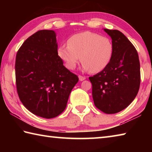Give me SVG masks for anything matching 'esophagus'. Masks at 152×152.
Instances as JSON below:
<instances>
[{"instance_id": "obj_1", "label": "esophagus", "mask_w": 152, "mask_h": 152, "mask_svg": "<svg viewBox=\"0 0 152 152\" xmlns=\"http://www.w3.org/2000/svg\"><path fill=\"white\" fill-rule=\"evenodd\" d=\"M78 78H79V80L80 81H83V80H84L86 79V77L82 76H80V75L78 76Z\"/></svg>"}]
</instances>
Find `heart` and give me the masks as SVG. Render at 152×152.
Instances as JSON below:
<instances>
[{"label":"heart","instance_id":"heart-1","mask_svg":"<svg viewBox=\"0 0 152 152\" xmlns=\"http://www.w3.org/2000/svg\"><path fill=\"white\" fill-rule=\"evenodd\" d=\"M114 46L111 39L91 31H84L70 36L67 44L58 48L57 55L69 70H74L82 61V68L91 73L104 70L111 61Z\"/></svg>","mask_w":152,"mask_h":152}]
</instances>
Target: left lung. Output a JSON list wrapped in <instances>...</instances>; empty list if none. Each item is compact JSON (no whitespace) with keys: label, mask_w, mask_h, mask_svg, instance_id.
I'll return each mask as SVG.
<instances>
[{"label":"left lung","mask_w":152,"mask_h":152,"mask_svg":"<svg viewBox=\"0 0 152 152\" xmlns=\"http://www.w3.org/2000/svg\"><path fill=\"white\" fill-rule=\"evenodd\" d=\"M112 39L114 52L109 65L89 77L94 105L107 114L125 109L140 89V63L137 51L126 36L118 30L104 29Z\"/></svg>","instance_id":"8db88e82"}]
</instances>
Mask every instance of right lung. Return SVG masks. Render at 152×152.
Returning <instances> with one entry per match:
<instances>
[{
    "label": "right lung",
    "instance_id": "1",
    "mask_svg": "<svg viewBox=\"0 0 152 152\" xmlns=\"http://www.w3.org/2000/svg\"><path fill=\"white\" fill-rule=\"evenodd\" d=\"M54 31L40 30L25 41L17 51L15 77L18 95L33 114L51 119L65 110L78 77L57 55Z\"/></svg>",
    "mask_w": 152,
    "mask_h": 152
}]
</instances>
